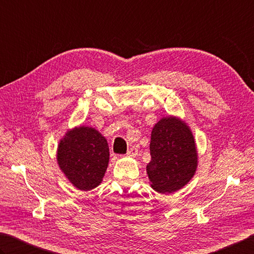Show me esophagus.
Wrapping results in <instances>:
<instances>
[{
	"mask_svg": "<svg viewBox=\"0 0 254 254\" xmlns=\"http://www.w3.org/2000/svg\"><path fill=\"white\" fill-rule=\"evenodd\" d=\"M127 155L130 157H136L138 155V148L136 146H132L129 148V150L127 151Z\"/></svg>",
	"mask_w": 254,
	"mask_h": 254,
	"instance_id": "obj_1",
	"label": "esophagus"
}]
</instances>
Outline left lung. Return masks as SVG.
Returning <instances> with one entry per match:
<instances>
[{"label":"left lung","instance_id":"obj_1","mask_svg":"<svg viewBox=\"0 0 254 254\" xmlns=\"http://www.w3.org/2000/svg\"><path fill=\"white\" fill-rule=\"evenodd\" d=\"M151 160L147 174L158 192L171 193L183 188L197 169V149L186 123L176 117L160 119L151 131Z\"/></svg>","mask_w":254,"mask_h":254}]
</instances>
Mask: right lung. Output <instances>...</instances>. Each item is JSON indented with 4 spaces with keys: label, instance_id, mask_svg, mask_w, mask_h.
<instances>
[{
    "label": "right lung",
    "instance_id": "add662e5",
    "mask_svg": "<svg viewBox=\"0 0 254 254\" xmlns=\"http://www.w3.org/2000/svg\"><path fill=\"white\" fill-rule=\"evenodd\" d=\"M109 160L106 138L92 127L74 128L57 149V162L67 179L79 190L94 189L102 183Z\"/></svg>",
    "mask_w": 254,
    "mask_h": 254
}]
</instances>
